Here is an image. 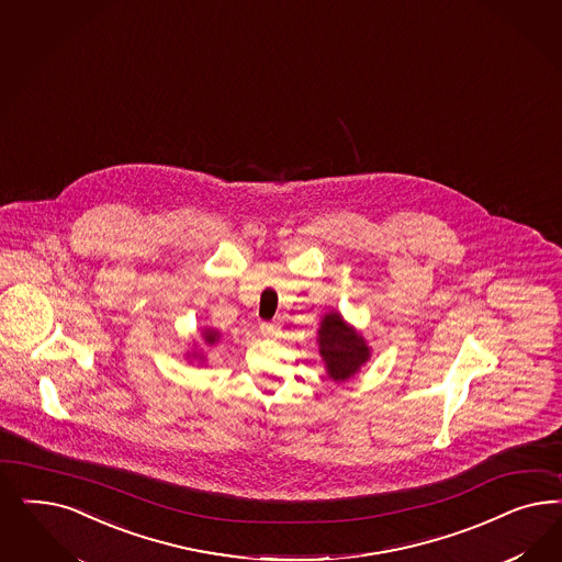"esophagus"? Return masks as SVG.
I'll list each match as a JSON object with an SVG mask.
<instances>
[{"mask_svg": "<svg viewBox=\"0 0 562 562\" xmlns=\"http://www.w3.org/2000/svg\"><path fill=\"white\" fill-rule=\"evenodd\" d=\"M260 333L265 337H277L279 335V325L277 323H260Z\"/></svg>", "mask_w": 562, "mask_h": 562, "instance_id": "34e87169", "label": "esophagus"}]
</instances>
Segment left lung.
I'll use <instances>...</instances> for the list:
<instances>
[{"mask_svg": "<svg viewBox=\"0 0 562 562\" xmlns=\"http://www.w3.org/2000/svg\"><path fill=\"white\" fill-rule=\"evenodd\" d=\"M318 345L326 372L333 381H345L353 376L370 356V349L363 344L362 337L345 325L339 314H326L318 330Z\"/></svg>", "mask_w": 562, "mask_h": 562, "instance_id": "1", "label": "left lung"}]
</instances>
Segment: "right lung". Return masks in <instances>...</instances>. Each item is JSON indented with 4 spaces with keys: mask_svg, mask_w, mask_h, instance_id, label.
<instances>
[{
    "mask_svg": "<svg viewBox=\"0 0 562 562\" xmlns=\"http://www.w3.org/2000/svg\"><path fill=\"white\" fill-rule=\"evenodd\" d=\"M217 333H215V330H206V333H204V339H206V344H215V341H217Z\"/></svg>",
    "mask_w": 562,
    "mask_h": 562,
    "instance_id": "obj_1",
    "label": "right lung"
}]
</instances>
